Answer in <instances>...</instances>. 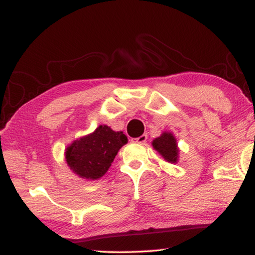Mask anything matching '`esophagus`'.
Returning a JSON list of instances; mask_svg holds the SVG:
<instances>
[{"instance_id":"obj_1","label":"esophagus","mask_w":255,"mask_h":255,"mask_svg":"<svg viewBox=\"0 0 255 255\" xmlns=\"http://www.w3.org/2000/svg\"><path fill=\"white\" fill-rule=\"evenodd\" d=\"M147 138H148V136L146 135V133H144V135H141V136H139V137L133 138L132 141H133V143H140V144H143V143H145L146 140H147Z\"/></svg>"}]
</instances>
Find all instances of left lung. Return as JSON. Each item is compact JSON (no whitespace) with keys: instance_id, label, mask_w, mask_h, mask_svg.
<instances>
[{"instance_id":"1","label":"left lung","mask_w":255,"mask_h":255,"mask_svg":"<svg viewBox=\"0 0 255 255\" xmlns=\"http://www.w3.org/2000/svg\"><path fill=\"white\" fill-rule=\"evenodd\" d=\"M153 147L162 155L165 161L171 163L178 161V145L171 132H163L162 136L155 138L153 140Z\"/></svg>"}]
</instances>
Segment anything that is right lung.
I'll return each instance as SVG.
<instances>
[{
    "label": "right lung",
    "instance_id": "1",
    "mask_svg": "<svg viewBox=\"0 0 255 255\" xmlns=\"http://www.w3.org/2000/svg\"><path fill=\"white\" fill-rule=\"evenodd\" d=\"M128 141L123 131L99 126L96 131L75 140L66 149V162L81 178L97 180L109 169L118 150Z\"/></svg>",
    "mask_w": 255,
    "mask_h": 255
}]
</instances>
